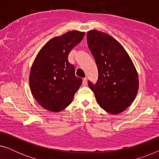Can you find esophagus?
I'll use <instances>...</instances> for the list:
<instances>
[{
	"label": "esophagus",
	"mask_w": 159,
	"mask_h": 159,
	"mask_svg": "<svg viewBox=\"0 0 159 159\" xmlns=\"http://www.w3.org/2000/svg\"><path fill=\"white\" fill-rule=\"evenodd\" d=\"M87 83H88V79L87 78H84L83 80H82V84H83V85H86Z\"/></svg>",
	"instance_id": "1"
}]
</instances>
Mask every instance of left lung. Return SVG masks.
I'll return each instance as SVG.
<instances>
[{"mask_svg": "<svg viewBox=\"0 0 159 159\" xmlns=\"http://www.w3.org/2000/svg\"><path fill=\"white\" fill-rule=\"evenodd\" d=\"M87 41L98 71L97 82L89 80V87L103 110L112 114L122 112L138 90V73L131 58L114 38L104 32L89 31Z\"/></svg>", "mask_w": 159, "mask_h": 159, "instance_id": "1", "label": "left lung"}]
</instances>
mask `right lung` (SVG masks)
Segmentation results:
<instances>
[{"instance_id":"right-lung-1","label":"right lung","mask_w":159,"mask_h":159,"mask_svg":"<svg viewBox=\"0 0 159 159\" xmlns=\"http://www.w3.org/2000/svg\"><path fill=\"white\" fill-rule=\"evenodd\" d=\"M84 36V32L71 31L56 37L37 56L30 71V86L34 98L45 109L56 112L64 109L81 86L82 80L75 76L68 56Z\"/></svg>"}]
</instances>
